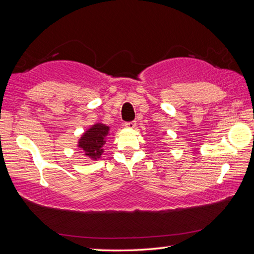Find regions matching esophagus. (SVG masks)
I'll use <instances>...</instances> for the list:
<instances>
[{"label":"esophagus","mask_w":254,"mask_h":254,"mask_svg":"<svg viewBox=\"0 0 254 254\" xmlns=\"http://www.w3.org/2000/svg\"><path fill=\"white\" fill-rule=\"evenodd\" d=\"M124 127H127V128H134L136 127V123H135V121L126 122V123H124Z\"/></svg>","instance_id":"1"}]
</instances>
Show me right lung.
<instances>
[{
    "instance_id": "1",
    "label": "right lung",
    "mask_w": 254,
    "mask_h": 254,
    "mask_svg": "<svg viewBox=\"0 0 254 254\" xmlns=\"http://www.w3.org/2000/svg\"><path fill=\"white\" fill-rule=\"evenodd\" d=\"M110 127L102 123L94 124L86 131L78 141V148L83 150L85 156L89 157L93 160L101 158L103 151V145L105 144V139L109 135Z\"/></svg>"
}]
</instances>
